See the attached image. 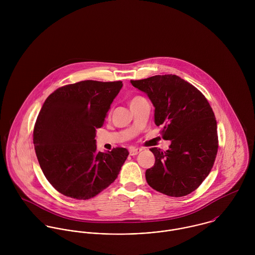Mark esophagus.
<instances>
[{
    "mask_svg": "<svg viewBox=\"0 0 255 255\" xmlns=\"http://www.w3.org/2000/svg\"><path fill=\"white\" fill-rule=\"evenodd\" d=\"M140 151H141V149H139V148H130V149H129V155H130V156L137 155Z\"/></svg>",
    "mask_w": 255,
    "mask_h": 255,
    "instance_id": "obj_1",
    "label": "esophagus"
}]
</instances>
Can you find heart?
<instances>
[{"label":"heart","mask_w":255,"mask_h":255,"mask_svg":"<svg viewBox=\"0 0 255 255\" xmlns=\"http://www.w3.org/2000/svg\"><path fill=\"white\" fill-rule=\"evenodd\" d=\"M139 98H141V97H139V96H136V97H133V98H131V99L129 100V105H131L133 102L137 101Z\"/></svg>","instance_id":"b5f03b06"}]
</instances>
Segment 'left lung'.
I'll return each instance as SVG.
<instances>
[{
  "mask_svg": "<svg viewBox=\"0 0 255 255\" xmlns=\"http://www.w3.org/2000/svg\"><path fill=\"white\" fill-rule=\"evenodd\" d=\"M154 106V123L171 140L169 150L150 151L155 164L147 169V183L155 190L181 197L195 190L209 175L218 150L217 122L204 95L175 74L130 80Z\"/></svg>",
  "mask_w": 255,
  "mask_h": 255,
  "instance_id": "left-lung-1",
  "label": "left lung"
}]
</instances>
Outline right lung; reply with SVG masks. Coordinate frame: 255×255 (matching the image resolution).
I'll return each instance as SVG.
<instances>
[{
    "mask_svg": "<svg viewBox=\"0 0 255 255\" xmlns=\"http://www.w3.org/2000/svg\"><path fill=\"white\" fill-rule=\"evenodd\" d=\"M122 87V81L84 80L60 87L44 102L33 143L44 176L62 194L89 199L117 179L128 151L98 152L95 136Z\"/></svg>",
    "mask_w": 255,
    "mask_h": 255,
    "instance_id": "obj_1",
    "label": "right lung"
}]
</instances>
